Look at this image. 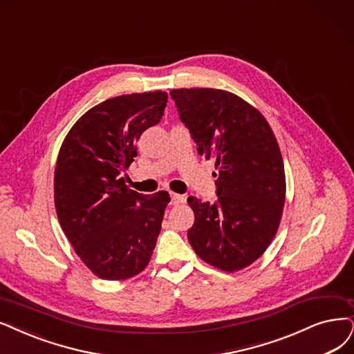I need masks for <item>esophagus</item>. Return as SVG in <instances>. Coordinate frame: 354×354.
<instances>
[{
  "instance_id": "1",
  "label": "esophagus",
  "mask_w": 354,
  "mask_h": 354,
  "mask_svg": "<svg viewBox=\"0 0 354 354\" xmlns=\"http://www.w3.org/2000/svg\"><path fill=\"white\" fill-rule=\"evenodd\" d=\"M184 203H185L184 195L170 192V204H172V205H179V204H184Z\"/></svg>"
}]
</instances>
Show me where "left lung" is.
Returning a JSON list of instances; mask_svg holds the SVG:
<instances>
[{"label":"left lung","mask_w":354,"mask_h":354,"mask_svg":"<svg viewBox=\"0 0 354 354\" xmlns=\"http://www.w3.org/2000/svg\"><path fill=\"white\" fill-rule=\"evenodd\" d=\"M180 120L198 153L216 162L217 200L189 197L188 241L221 271L243 270L266 252L280 226L286 175L279 142L257 108L220 88H174Z\"/></svg>","instance_id":"1"}]
</instances>
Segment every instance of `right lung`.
Masks as SVG:
<instances>
[{
    "label": "right lung",
    "instance_id": "1",
    "mask_svg": "<svg viewBox=\"0 0 354 354\" xmlns=\"http://www.w3.org/2000/svg\"><path fill=\"white\" fill-rule=\"evenodd\" d=\"M166 103L162 90L104 100L80 116L59 149V225L84 266L103 280L131 279L150 263L170 197L129 189L122 172L134 162L141 134L160 122Z\"/></svg>",
    "mask_w": 354,
    "mask_h": 354
}]
</instances>
